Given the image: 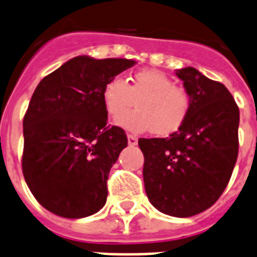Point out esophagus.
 <instances>
[{
    "instance_id": "1",
    "label": "esophagus",
    "mask_w": 257,
    "mask_h": 257,
    "mask_svg": "<svg viewBox=\"0 0 257 257\" xmlns=\"http://www.w3.org/2000/svg\"><path fill=\"white\" fill-rule=\"evenodd\" d=\"M137 137L133 135H128V144L131 145V147H135V145H137Z\"/></svg>"
}]
</instances>
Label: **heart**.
I'll use <instances>...</instances> for the list:
<instances>
[{"instance_id": "b5f03b06", "label": "heart", "mask_w": 257, "mask_h": 257, "mask_svg": "<svg viewBox=\"0 0 257 257\" xmlns=\"http://www.w3.org/2000/svg\"><path fill=\"white\" fill-rule=\"evenodd\" d=\"M103 103L109 117L118 118L132 106L136 109L124 115L118 124L133 132L150 131L156 136L178 132L189 117L191 99L187 91L174 84L162 71L143 68L129 75L125 83L114 76L103 87Z\"/></svg>"}]
</instances>
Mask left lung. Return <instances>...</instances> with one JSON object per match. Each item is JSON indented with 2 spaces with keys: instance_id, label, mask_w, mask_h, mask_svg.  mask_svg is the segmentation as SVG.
Segmentation results:
<instances>
[{
  "instance_id": "left-lung-1",
  "label": "left lung",
  "mask_w": 257,
  "mask_h": 257,
  "mask_svg": "<svg viewBox=\"0 0 257 257\" xmlns=\"http://www.w3.org/2000/svg\"><path fill=\"white\" fill-rule=\"evenodd\" d=\"M191 99L182 128L166 139H140L144 183L158 211L189 218L222 195L236 164L239 108L230 91L193 67L176 72Z\"/></svg>"
}]
</instances>
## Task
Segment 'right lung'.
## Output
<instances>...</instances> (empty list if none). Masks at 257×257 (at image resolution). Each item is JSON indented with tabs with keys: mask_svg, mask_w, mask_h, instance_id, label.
<instances>
[{
	"mask_svg": "<svg viewBox=\"0 0 257 257\" xmlns=\"http://www.w3.org/2000/svg\"><path fill=\"white\" fill-rule=\"evenodd\" d=\"M131 59L72 58L42 79L24 117L22 172L39 203L55 215L85 218L107 202L110 168L128 145L107 126L103 87Z\"/></svg>",
	"mask_w": 257,
	"mask_h": 257,
	"instance_id": "obj_1",
	"label": "right lung"
}]
</instances>
